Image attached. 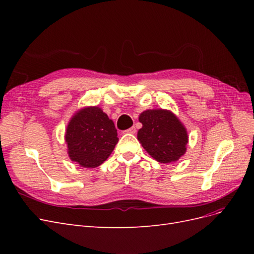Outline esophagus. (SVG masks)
I'll return each mask as SVG.
<instances>
[{"label":"esophagus","mask_w":254,"mask_h":254,"mask_svg":"<svg viewBox=\"0 0 254 254\" xmlns=\"http://www.w3.org/2000/svg\"><path fill=\"white\" fill-rule=\"evenodd\" d=\"M124 132H125V133H130V134H134V133L136 132V129H135V127H131V128H129V129L125 130Z\"/></svg>","instance_id":"esophagus-1"}]
</instances>
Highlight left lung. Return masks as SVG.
<instances>
[{"mask_svg": "<svg viewBox=\"0 0 254 254\" xmlns=\"http://www.w3.org/2000/svg\"><path fill=\"white\" fill-rule=\"evenodd\" d=\"M142 128L137 140L143 148L160 163H173L187 151V128L176 114L166 109H149L139 117Z\"/></svg>", "mask_w": 254, "mask_h": 254, "instance_id": "8db88e82", "label": "left lung"}]
</instances>
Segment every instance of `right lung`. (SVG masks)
Listing matches in <instances>:
<instances>
[{
    "label": "right lung",
    "mask_w": 254,
    "mask_h": 254,
    "mask_svg": "<svg viewBox=\"0 0 254 254\" xmlns=\"http://www.w3.org/2000/svg\"><path fill=\"white\" fill-rule=\"evenodd\" d=\"M67 155L81 167L94 168L109 158L119 142L114 123L99 107L76 111L66 126Z\"/></svg>",
    "instance_id": "1"
}]
</instances>
